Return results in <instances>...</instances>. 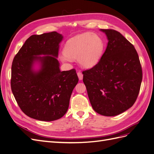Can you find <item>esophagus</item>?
<instances>
[{"mask_svg": "<svg viewBox=\"0 0 154 154\" xmlns=\"http://www.w3.org/2000/svg\"><path fill=\"white\" fill-rule=\"evenodd\" d=\"M77 75H78V78H79V80H82V79H83V74L81 72H78V73H77Z\"/></svg>", "mask_w": 154, "mask_h": 154, "instance_id": "esophagus-1", "label": "esophagus"}]
</instances>
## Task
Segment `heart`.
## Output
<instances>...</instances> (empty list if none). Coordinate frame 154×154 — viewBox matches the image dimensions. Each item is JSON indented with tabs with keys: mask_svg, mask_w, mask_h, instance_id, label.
<instances>
[{
	"mask_svg": "<svg viewBox=\"0 0 154 154\" xmlns=\"http://www.w3.org/2000/svg\"><path fill=\"white\" fill-rule=\"evenodd\" d=\"M103 50V42L96 34L85 32L69 39L60 57L63 62L77 58L82 67L90 69L98 63Z\"/></svg>",
	"mask_w": 154,
	"mask_h": 154,
	"instance_id": "obj_1",
	"label": "heart"
}]
</instances>
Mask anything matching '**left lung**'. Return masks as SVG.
I'll list each match as a JSON object with an SVG mask.
<instances>
[{"instance_id": "left-lung-1", "label": "left lung", "mask_w": 154, "mask_h": 154, "mask_svg": "<svg viewBox=\"0 0 154 154\" xmlns=\"http://www.w3.org/2000/svg\"><path fill=\"white\" fill-rule=\"evenodd\" d=\"M106 35V50L95 66L83 71V81L93 109L115 116L131 107L139 94L142 69L134 45L117 31L100 29Z\"/></svg>"}]
</instances>
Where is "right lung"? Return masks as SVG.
<instances>
[{
	"label": "right lung",
	"mask_w": 154,
	"mask_h": 154,
	"mask_svg": "<svg viewBox=\"0 0 154 154\" xmlns=\"http://www.w3.org/2000/svg\"><path fill=\"white\" fill-rule=\"evenodd\" d=\"M62 35L56 31L32 35L15 55L11 87L23 112L43 122L61 118L78 82L75 69L61 71L57 59Z\"/></svg>",
	"instance_id": "1"
}]
</instances>
